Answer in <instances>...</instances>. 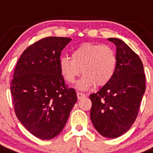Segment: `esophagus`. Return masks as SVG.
Here are the masks:
<instances>
[{
    "instance_id": "esophagus-1",
    "label": "esophagus",
    "mask_w": 153,
    "mask_h": 153,
    "mask_svg": "<svg viewBox=\"0 0 153 153\" xmlns=\"http://www.w3.org/2000/svg\"><path fill=\"white\" fill-rule=\"evenodd\" d=\"M76 95H77L78 100H81V99H82V98L85 97V94H83V93H81V92H77Z\"/></svg>"
}]
</instances>
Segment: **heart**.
<instances>
[{"label":"heart","mask_w":153,"mask_h":153,"mask_svg":"<svg viewBox=\"0 0 153 153\" xmlns=\"http://www.w3.org/2000/svg\"><path fill=\"white\" fill-rule=\"evenodd\" d=\"M117 59L114 50L108 45L85 43L73 50L72 59H59L61 74L68 83L73 84L81 72L84 76L77 83L79 90H86L103 86L112 80L117 68Z\"/></svg>","instance_id":"b5f03b06"}]
</instances>
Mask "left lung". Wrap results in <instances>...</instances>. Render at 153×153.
<instances>
[{"label":"left lung","mask_w":153,"mask_h":153,"mask_svg":"<svg viewBox=\"0 0 153 153\" xmlns=\"http://www.w3.org/2000/svg\"><path fill=\"white\" fill-rule=\"evenodd\" d=\"M117 47V68L112 80L90 95V119L103 137L115 139L126 133L139 113L145 92V74L140 58L124 41L108 38Z\"/></svg>","instance_id":"left-lung-1"}]
</instances>
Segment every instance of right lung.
<instances>
[{"label":"right lung","instance_id":"right-lung-1","mask_svg":"<svg viewBox=\"0 0 153 153\" xmlns=\"http://www.w3.org/2000/svg\"><path fill=\"white\" fill-rule=\"evenodd\" d=\"M72 39L49 36L23 51L10 83L14 112L30 133L51 139L63 130L77 101L59 68L61 52Z\"/></svg>","mask_w":153,"mask_h":153}]
</instances>
